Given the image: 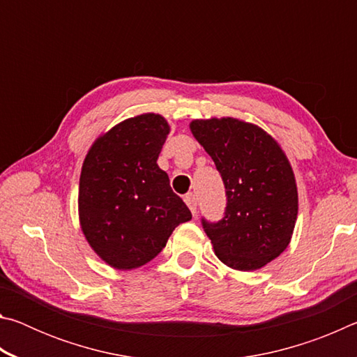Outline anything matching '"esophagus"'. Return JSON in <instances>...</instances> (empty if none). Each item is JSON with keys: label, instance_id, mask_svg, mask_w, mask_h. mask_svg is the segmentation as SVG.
Wrapping results in <instances>:
<instances>
[{"label": "esophagus", "instance_id": "34e87169", "mask_svg": "<svg viewBox=\"0 0 357 357\" xmlns=\"http://www.w3.org/2000/svg\"><path fill=\"white\" fill-rule=\"evenodd\" d=\"M184 202H185L187 206H189L190 213L195 215L197 214V197H195V193H187V195L184 197Z\"/></svg>", "mask_w": 357, "mask_h": 357}]
</instances>
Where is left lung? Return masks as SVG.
<instances>
[{"label":"left lung","mask_w":357,"mask_h":357,"mask_svg":"<svg viewBox=\"0 0 357 357\" xmlns=\"http://www.w3.org/2000/svg\"><path fill=\"white\" fill-rule=\"evenodd\" d=\"M192 135L220 172L225 217L203 220L217 258L236 271H257L287 249L298 219V185L279 142L249 121L193 119Z\"/></svg>","instance_id":"1"}]
</instances>
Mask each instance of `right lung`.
<instances>
[{
  "mask_svg": "<svg viewBox=\"0 0 357 357\" xmlns=\"http://www.w3.org/2000/svg\"><path fill=\"white\" fill-rule=\"evenodd\" d=\"M168 134L162 114L142 113L100 134L84 155L78 220L89 247L113 269L149 263L173 229L192 219L157 165Z\"/></svg>",
  "mask_w": 357,
  "mask_h": 357,
  "instance_id": "add662e5",
  "label": "right lung"
}]
</instances>
